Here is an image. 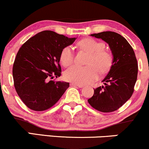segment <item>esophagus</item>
<instances>
[{"label":"esophagus","instance_id":"1","mask_svg":"<svg viewBox=\"0 0 149 149\" xmlns=\"http://www.w3.org/2000/svg\"><path fill=\"white\" fill-rule=\"evenodd\" d=\"M70 86H77V87H79V88H82L83 87V85L77 84H75V83H71V84H70Z\"/></svg>","mask_w":149,"mask_h":149}]
</instances>
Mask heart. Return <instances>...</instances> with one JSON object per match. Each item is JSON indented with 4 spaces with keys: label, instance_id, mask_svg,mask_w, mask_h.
<instances>
[{
    "label": "heart",
    "instance_id": "b5f03b06",
    "mask_svg": "<svg viewBox=\"0 0 149 149\" xmlns=\"http://www.w3.org/2000/svg\"><path fill=\"white\" fill-rule=\"evenodd\" d=\"M77 45L81 50L89 53L86 62L87 66L73 65L67 70L64 72L67 81L77 84H86L98 79L99 71L104 74L111 69L113 57L109 51L105 49L104 43L87 38L80 40ZM74 59V53L71 46H65L62 49L60 61L63 66L71 65Z\"/></svg>",
    "mask_w": 149,
    "mask_h": 149
}]
</instances>
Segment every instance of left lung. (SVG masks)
<instances>
[{"label":"left lung","instance_id":"1","mask_svg":"<svg viewBox=\"0 0 149 149\" xmlns=\"http://www.w3.org/2000/svg\"><path fill=\"white\" fill-rule=\"evenodd\" d=\"M91 36L108 43L113 61L109 72L102 81L105 86L95 88L88 102L97 111L111 113L119 109L131 98L137 79V61L132 47L118 33L103 31Z\"/></svg>","mask_w":149,"mask_h":149}]
</instances>
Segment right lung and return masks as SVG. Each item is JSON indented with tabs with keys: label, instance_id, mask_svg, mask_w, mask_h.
Masks as SVG:
<instances>
[{
	"label": "right lung",
	"instance_id": "add662e5",
	"mask_svg": "<svg viewBox=\"0 0 149 149\" xmlns=\"http://www.w3.org/2000/svg\"><path fill=\"white\" fill-rule=\"evenodd\" d=\"M75 39L46 30L30 38L19 48L13 68L14 86L29 109H49L70 86L68 82L49 79L61 75V52Z\"/></svg>",
	"mask_w": 149,
	"mask_h": 149
}]
</instances>
